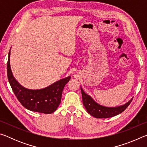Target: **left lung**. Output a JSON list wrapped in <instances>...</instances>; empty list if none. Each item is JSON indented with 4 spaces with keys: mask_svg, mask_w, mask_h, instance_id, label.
I'll list each match as a JSON object with an SVG mask.
<instances>
[{
    "mask_svg": "<svg viewBox=\"0 0 147 147\" xmlns=\"http://www.w3.org/2000/svg\"><path fill=\"white\" fill-rule=\"evenodd\" d=\"M80 89L84 106L88 113L95 118H109L119 115L127 108L133 99V98H131L123 105L116 107H107L96 102L90 95L84 92L81 87Z\"/></svg>",
    "mask_w": 147,
    "mask_h": 147,
    "instance_id": "8db88e82",
    "label": "left lung"
}]
</instances>
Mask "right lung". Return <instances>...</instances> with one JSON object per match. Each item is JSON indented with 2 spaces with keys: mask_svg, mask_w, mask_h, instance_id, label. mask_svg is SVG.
Segmentation results:
<instances>
[{
  "mask_svg": "<svg viewBox=\"0 0 147 147\" xmlns=\"http://www.w3.org/2000/svg\"><path fill=\"white\" fill-rule=\"evenodd\" d=\"M10 51L8 54L7 74L9 83L19 101L27 109L50 114L55 111L61 102L62 91L70 80L69 76L40 89H30L21 86L15 78L10 67Z\"/></svg>",
  "mask_w": 147,
  "mask_h": 147,
  "instance_id": "right-lung-1",
  "label": "right lung"
}]
</instances>
